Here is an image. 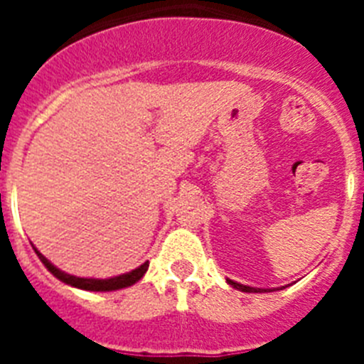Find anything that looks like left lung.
I'll return each mask as SVG.
<instances>
[{
    "instance_id": "obj_1",
    "label": "left lung",
    "mask_w": 364,
    "mask_h": 364,
    "mask_svg": "<svg viewBox=\"0 0 364 364\" xmlns=\"http://www.w3.org/2000/svg\"><path fill=\"white\" fill-rule=\"evenodd\" d=\"M228 284H231L235 290H240V291H246V294H262V291H268L264 288H253V286H246V284H240V282H235L231 279H226Z\"/></svg>"
}]
</instances>
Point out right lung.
I'll return each mask as SVG.
<instances>
[{
	"mask_svg": "<svg viewBox=\"0 0 364 364\" xmlns=\"http://www.w3.org/2000/svg\"><path fill=\"white\" fill-rule=\"evenodd\" d=\"M34 247V246H32ZM34 252L36 255L40 257V260L45 264V268L49 269L53 273L54 277L60 279L65 284L74 286V288H80V290H87V291H114V290H122V288H127V286H133L134 282H138L140 279L144 277V273L147 272L149 268V262H144L142 266H138L136 269L127 273H122L118 277H111V279H87V277H76V275H69V273L62 272V269H58L56 266L50 262V260L45 259L40 252H38L36 247H34Z\"/></svg>",
	"mask_w": 364,
	"mask_h": 364,
	"instance_id": "right-lung-1",
	"label": "right lung"
}]
</instances>
